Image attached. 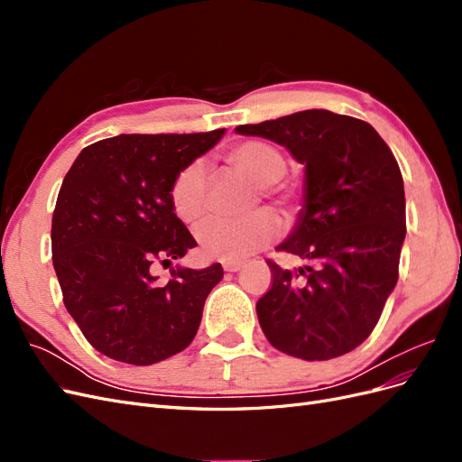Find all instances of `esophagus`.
Wrapping results in <instances>:
<instances>
[{
  "instance_id": "1",
  "label": "esophagus",
  "mask_w": 462,
  "mask_h": 462,
  "mask_svg": "<svg viewBox=\"0 0 462 462\" xmlns=\"http://www.w3.org/2000/svg\"><path fill=\"white\" fill-rule=\"evenodd\" d=\"M243 268L241 260H226L223 262V270L226 272H239Z\"/></svg>"
}]
</instances>
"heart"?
Returning a JSON list of instances; mask_svg holds the SVG:
<instances>
[{
  "label": "heart",
  "mask_w": 462,
  "mask_h": 462,
  "mask_svg": "<svg viewBox=\"0 0 462 462\" xmlns=\"http://www.w3.org/2000/svg\"><path fill=\"white\" fill-rule=\"evenodd\" d=\"M227 162L236 171L253 179L262 187L265 199H272L287 214L297 208L295 192L279 185L287 171L283 152L263 141H245L227 152ZM208 173L202 162H192L180 170L173 180L170 199L175 216L192 226L206 212ZM282 223L272 212H256L241 219H209L199 229V246L209 258L245 260L260 248L275 241Z\"/></svg>",
  "instance_id": "heart-1"
}]
</instances>
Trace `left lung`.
Returning a JSON list of instances; mask_svg holds the SVG:
<instances>
[{
  "instance_id": "left-lung-1",
  "label": "left lung",
  "mask_w": 462,
  "mask_h": 462,
  "mask_svg": "<svg viewBox=\"0 0 462 462\" xmlns=\"http://www.w3.org/2000/svg\"><path fill=\"white\" fill-rule=\"evenodd\" d=\"M239 134L285 146L306 165L304 208L277 250L304 265L268 260L272 287L256 302L260 328L285 355L329 360L368 339L399 279L407 235L399 163L370 123L306 109Z\"/></svg>"
}]
</instances>
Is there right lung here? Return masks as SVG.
Instances as JSON below:
<instances>
[{
	"label": "right lung",
	"instance_id": "1",
	"mask_svg": "<svg viewBox=\"0 0 462 462\" xmlns=\"http://www.w3.org/2000/svg\"><path fill=\"white\" fill-rule=\"evenodd\" d=\"M223 133L119 134L87 146L67 171L51 219L53 268L67 312L102 355L150 366L197 335L221 263L177 268L167 283L152 265L197 246L170 190Z\"/></svg>",
	"mask_w": 462,
	"mask_h": 462
}]
</instances>
